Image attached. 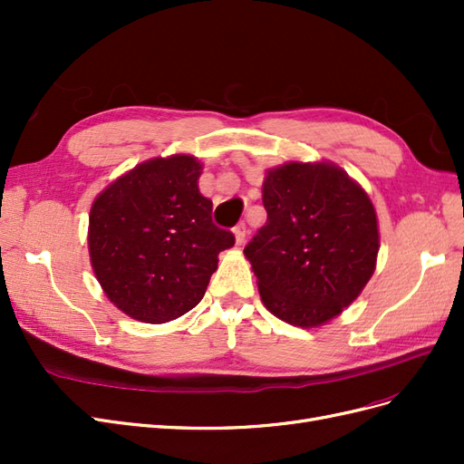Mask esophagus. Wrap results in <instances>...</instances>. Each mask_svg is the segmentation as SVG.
<instances>
[{"label": "esophagus", "mask_w": 464, "mask_h": 464, "mask_svg": "<svg viewBox=\"0 0 464 464\" xmlns=\"http://www.w3.org/2000/svg\"><path fill=\"white\" fill-rule=\"evenodd\" d=\"M234 236H236V244L242 246L246 242V236H247V228H246V222H240L237 227L234 228Z\"/></svg>", "instance_id": "1"}]
</instances>
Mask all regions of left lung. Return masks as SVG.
<instances>
[{"label":"left lung","mask_w":464,"mask_h":464,"mask_svg":"<svg viewBox=\"0 0 464 464\" xmlns=\"http://www.w3.org/2000/svg\"><path fill=\"white\" fill-rule=\"evenodd\" d=\"M265 227L244 254L278 319L317 327L353 304L375 271V208L331 162H286L263 181Z\"/></svg>","instance_id":"obj_1"}]
</instances>
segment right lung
Here are the masks:
<instances>
[{"label": "right lung", "instance_id": "add662e5", "mask_svg": "<svg viewBox=\"0 0 464 464\" xmlns=\"http://www.w3.org/2000/svg\"><path fill=\"white\" fill-rule=\"evenodd\" d=\"M201 164L172 154L135 166L98 195L89 254L110 302L143 323L188 314L203 296L234 234L213 222L199 193Z\"/></svg>", "mask_w": 464, "mask_h": 464}]
</instances>
